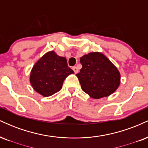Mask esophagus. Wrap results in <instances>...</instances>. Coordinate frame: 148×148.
Here are the masks:
<instances>
[{
  "label": "esophagus",
  "instance_id": "obj_1",
  "mask_svg": "<svg viewBox=\"0 0 148 148\" xmlns=\"http://www.w3.org/2000/svg\"><path fill=\"white\" fill-rule=\"evenodd\" d=\"M72 69L74 70V73H75V74H77L78 72H79V70H78V68L76 67H75V66L72 67Z\"/></svg>",
  "mask_w": 148,
  "mask_h": 148
}]
</instances>
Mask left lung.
I'll return each instance as SVG.
<instances>
[{"label": "left lung", "instance_id": "left-lung-1", "mask_svg": "<svg viewBox=\"0 0 148 148\" xmlns=\"http://www.w3.org/2000/svg\"><path fill=\"white\" fill-rule=\"evenodd\" d=\"M82 68L76 76L81 89L90 97L100 99L113 94L120 84V74L109 59L99 52L80 58Z\"/></svg>", "mask_w": 148, "mask_h": 148}]
</instances>
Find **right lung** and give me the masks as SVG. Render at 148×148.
<instances>
[{
    "label": "right lung",
    "mask_w": 148,
    "mask_h": 148,
    "mask_svg": "<svg viewBox=\"0 0 148 148\" xmlns=\"http://www.w3.org/2000/svg\"><path fill=\"white\" fill-rule=\"evenodd\" d=\"M74 73L67 65V59L51 51L34 64L30 81L37 92L44 97H49L60 91L64 80Z\"/></svg>",
    "instance_id": "obj_1"
}]
</instances>
